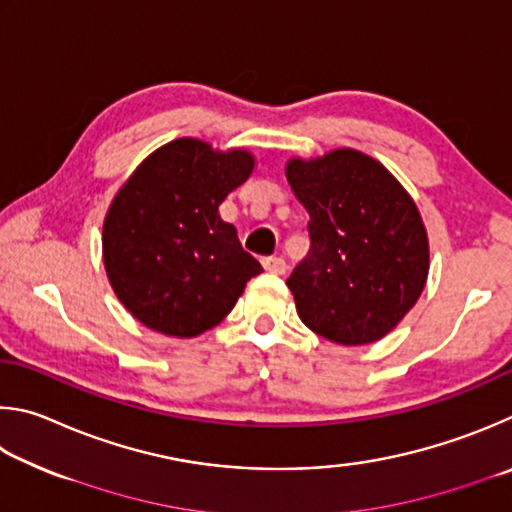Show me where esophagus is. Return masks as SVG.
Masks as SVG:
<instances>
[{
	"mask_svg": "<svg viewBox=\"0 0 512 512\" xmlns=\"http://www.w3.org/2000/svg\"><path fill=\"white\" fill-rule=\"evenodd\" d=\"M263 267L270 274H283L285 270H288V265H285V261L283 258H276V256H272V258H263Z\"/></svg>",
	"mask_w": 512,
	"mask_h": 512,
	"instance_id": "1",
	"label": "esophagus"
}]
</instances>
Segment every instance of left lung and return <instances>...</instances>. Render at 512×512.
I'll return each instance as SVG.
<instances>
[{
  "label": "left lung",
  "instance_id": "1",
  "mask_svg": "<svg viewBox=\"0 0 512 512\" xmlns=\"http://www.w3.org/2000/svg\"><path fill=\"white\" fill-rule=\"evenodd\" d=\"M285 177L310 215V251L288 279L301 321L333 344L378 342L427 283L429 240L414 197L353 148L292 157Z\"/></svg>",
  "mask_w": 512,
  "mask_h": 512
}]
</instances>
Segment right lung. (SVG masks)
<instances>
[{
	"label": "right lung",
	"mask_w": 512,
	"mask_h": 512,
	"mask_svg": "<svg viewBox=\"0 0 512 512\" xmlns=\"http://www.w3.org/2000/svg\"><path fill=\"white\" fill-rule=\"evenodd\" d=\"M254 166L245 148L182 137L150 152L116 191L103 220V265L116 299L143 326L202 335L263 272L218 211Z\"/></svg>",
	"instance_id": "obj_1"
}]
</instances>
